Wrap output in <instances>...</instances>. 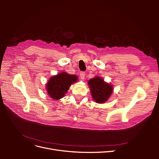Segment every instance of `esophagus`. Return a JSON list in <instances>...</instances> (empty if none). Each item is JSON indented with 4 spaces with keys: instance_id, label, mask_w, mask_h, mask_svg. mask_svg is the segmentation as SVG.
<instances>
[{
    "instance_id": "1",
    "label": "esophagus",
    "mask_w": 159,
    "mask_h": 159,
    "mask_svg": "<svg viewBox=\"0 0 159 159\" xmlns=\"http://www.w3.org/2000/svg\"><path fill=\"white\" fill-rule=\"evenodd\" d=\"M80 77H81V79H84V78H85V72L84 71H81L80 72Z\"/></svg>"
}]
</instances>
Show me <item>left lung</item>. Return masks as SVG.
Wrapping results in <instances>:
<instances>
[{
	"instance_id": "left-lung-1",
	"label": "left lung",
	"mask_w": 159,
	"mask_h": 159,
	"mask_svg": "<svg viewBox=\"0 0 159 159\" xmlns=\"http://www.w3.org/2000/svg\"><path fill=\"white\" fill-rule=\"evenodd\" d=\"M88 84L94 101L98 103L106 102L113 92L112 86L105 82L99 77L89 80Z\"/></svg>"
}]
</instances>
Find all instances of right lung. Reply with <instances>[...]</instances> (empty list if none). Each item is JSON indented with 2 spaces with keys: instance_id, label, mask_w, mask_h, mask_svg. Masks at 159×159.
Wrapping results in <instances>:
<instances>
[{
  "instance_id": "add662e5",
  "label": "right lung",
  "mask_w": 159,
  "mask_h": 159,
  "mask_svg": "<svg viewBox=\"0 0 159 159\" xmlns=\"http://www.w3.org/2000/svg\"><path fill=\"white\" fill-rule=\"evenodd\" d=\"M78 77L75 75H70L61 72L53 76L50 79L46 85L48 93L55 100L60 99L64 97L70 85L75 82Z\"/></svg>"
}]
</instances>
